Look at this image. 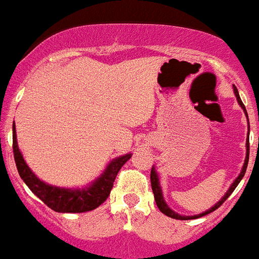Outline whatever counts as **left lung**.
<instances>
[{"mask_svg": "<svg viewBox=\"0 0 259 259\" xmlns=\"http://www.w3.org/2000/svg\"><path fill=\"white\" fill-rule=\"evenodd\" d=\"M234 94H235V97H237V101L238 103L241 105V107L243 109V111H245L246 117H247V111H246V107L245 105L242 103L241 101V97H239V94H238V90L237 87L234 86ZM249 130H250V126H249ZM247 138H249V136H247ZM249 141H247V144H246V158H245V164H243V168H242L241 173H239V176L235 179V181H234L233 184H231V187L229 188V191L226 192V195L223 197H222L221 200L218 201L217 204L213 205V207H211L209 209H207L205 212L200 213V215H195V217H183V215H179V213H176L175 211H172V209L168 207V204L165 203V200H164V196H162V192H161V187H160V181H158V175L157 172H156V169L154 168H152V170H150V183H152V189H153V193H154V200H156V204H157L158 209L161 211L162 213H165L166 217L169 218H173V219H179V221H188V219H195V218H200V217H204V215H207V213L212 212V211H215L217 208H219L223 203L226 201V199L233 193V191L235 188H237V185L239 184V181L242 180V177L245 176L246 173V168H247V162H249Z\"/></svg>", "mask_w": 259, "mask_h": 259, "instance_id": "obj_1", "label": "left lung"}]
</instances>
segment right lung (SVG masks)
I'll return each mask as SVG.
<instances>
[{
	"instance_id": "add662e5",
	"label": "right lung",
	"mask_w": 259,
	"mask_h": 259,
	"mask_svg": "<svg viewBox=\"0 0 259 259\" xmlns=\"http://www.w3.org/2000/svg\"><path fill=\"white\" fill-rule=\"evenodd\" d=\"M13 153L14 161L17 166L18 175L21 177L24 183L28 185V188L36 195L44 204H47L51 209L56 212H87L93 211L97 207L103 203L109 197L110 191L113 188L114 180L117 177L118 172L122 168L132 154H125L121 157L114 158L110 162L105 172L94 181L93 184L86 187V188H60L55 185L47 184L42 180H40L34 175L30 168L26 165L24 161L21 152L18 149L17 138H16V129H14L13 122Z\"/></svg>"
}]
</instances>
